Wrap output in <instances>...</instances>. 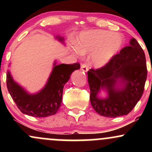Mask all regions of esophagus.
<instances>
[{"label":"esophagus","instance_id":"34e87169","mask_svg":"<svg viewBox=\"0 0 152 152\" xmlns=\"http://www.w3.org/2000/svg\"><path fill=\"white\" fill-rule=\"evenodd\" d=\"M81 70L83 71V72H87L88 70V66H87V64H82L81 66Z\"/></svg>","mask_w":152,"mask_h":152}]
</instances>
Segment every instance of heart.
<instances>
[{
	"instance_id": "heart-1",
	"label": "heart",
	"mask_w": 152,
	"mask_h": 152,
	"mask_svg": "<svg viewBox=\"0 0 152 152\" xmlns=\"http://www.w3.org/2000/svg\"><path fill=\"white\" fill-rule=\"evenodd\" d=\"M124 38L121 34L109 31L94 30L82 33L78 38V47L74 53L85 55L94 53L91 59L92 65L102 68L109 64L121 50Z\"/></svg>"
}]
</instances>
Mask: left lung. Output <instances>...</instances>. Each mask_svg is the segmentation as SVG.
Segmentation results:
<instances>
[{
	"label": "left lung",
	"mask_w": 152,
	"mask_h": 152,
	"mask_svg": "<svg viewBox=\"0 0 152 152\" xmlns=\"http://www.w3.org/2000/svg\"><path fill=\"white\" fill-rule=\"evenodd\" d=\"M147 76L145 54L135 38L109 64L88 71L91 106L101 116L115 118L127 115L140 100ZM102 90L107 96L99 94Z\"/></svg>",
	"instance_id": "obj_1"
}]
</instances>
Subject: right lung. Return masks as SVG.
<instances>
[{
	"label": "right lung",
	"instance_id": "1",
	"mask_svg": "<svg viewBox=\"0 0 152 152\" xmlns=\"http://www.w3.org/2000/svg\"><path fill=\"white\" fill-rule=\"evenodd\" d=\"M55 38L64 43V38ZM10 66V65H9ZM80 69V64H60L56 61L44 87L37 93L30 94L13 80L10 71H7L6 83L8 92L16 106L24 114L34 117H46L56 114L61 107L64 85L70 79L71 74Z\"/></svg>",
	"mask_w": 152,
	"mask_h": 152
}]
</instances>
